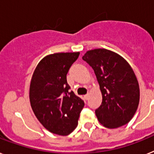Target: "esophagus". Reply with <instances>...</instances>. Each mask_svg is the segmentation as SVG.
<instances>
[{
	"mask_svg": "<svg viewBox=\"0 0 154 154\" xmlns=\"http://www.w3.org/2000/svg\"><path fill=\"white\" fill-rule=\"evenodd\" d=\"M84 98H85V99H86V100H87V99H88V98H89V94H87V95H85V96H84Z\"/></svg>",
	"mask_w": 154,
	"mask_h": 154,
	"instance_id": "obj_1",
	"label": "esophagus"
}]
</instances>
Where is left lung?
<instances>
[{"label":"left lung","mask_w":154,"mask_h":154,"mask_svg":"<svg viewBox=\"0 0 154 154\" xmlns=\"http://www.w3.org/2000/svg\"><path fill=\"white\" fill-rule=\"evenodd\" d=\"M91 66L101 90L103 102L95 109L104 127L126 125L135 115L139 103V86L131 66L117 53L104 48L90 50L82 57Z\"/></svg>","instance_id":"8db88e82"}]
</instances>
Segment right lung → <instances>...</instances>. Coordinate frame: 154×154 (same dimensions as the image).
<instances>
[{
  "label": "right lung",
  "mask_w": 154,
  "mask_h": 154,
  "mask_svg": "<svg viewBox=\"0 0 154 154\" xmlns=\"http://www.w3.org/2000/svg\"><path fill=\"white\" fill-rule=\"evenodd\" d=\"M80 52L55 53L36 67L29 86V101L37 120L53 134L67 135L76 128L85 103L67 84L66 74Z\"/></svg>",
  "instance_id": "1"
}]
</instances>
